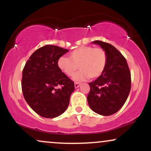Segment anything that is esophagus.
I'll return each mask as SVG.
<instances>
[{
	"label": "esophagus",
	"instance_id": "obj_1",
	"mask_svg": "<svg viewBox=\"0 0 151 151\" xmlns=\"http://www.w3.org/2000/svg\"><path fill=\"white\" fill-rule=\"evenodd\" d=\"M80 83H79V82H75L74 83V87L75 88H78L79 87V86H80Z\"/></svg>",
	"mask_w": 151,
	"mask_h": 151
}]
</instances>
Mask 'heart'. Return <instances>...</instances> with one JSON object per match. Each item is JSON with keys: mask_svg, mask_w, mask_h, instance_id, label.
<instances>
[{"mask_svg": "<svg viewBox=\"0 0 151 151\" xmlns=\"http://www.w3.org/2000/svg\"><path fill=\"white\" fill-rule=\"evenodd\" d=\"M107 65V54L101 47L94 48L83 46L71 52L70 58L61 57L58 61L59 68L67 77H74L77 81H82L90 77L96 79L104 72Z\"/></svg>", "mask_w": 151, "mask_h": 151, "instance_id": "1", "label": "heart"}]
</instances>
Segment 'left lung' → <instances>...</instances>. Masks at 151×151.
Instances as JSON below:
<instances>
[{"instance_id":"1","label":"left lung","mask_w":151,"mask_h":151,"mask_svg":"<svg viewBox=\"0 0 151 151\" xmlns=\"http://www.w3.org/2000/svg\"><path fill=\"white\" fill-rule=\"evenodd\" d=\"M107 54L104 72L92 82L87 101L90 108L100 115L110 116L124 106L131 91V77L125 58L115 47L107 42L96 40Z\"/></svg>"}]
</instances>
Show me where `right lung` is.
Returning a JSON list of instances; mask_svg holds the SVG:
<instances>
[{"instance_id":"right-lung-1","label":"right lung","mask_w":151,"mask_h":151,"mask_svg":"<svg viewBox=\"0 0 151 151\" xmlns=\"http://www.w3.org/2000/svg\"><path fill=\"white\" fill-rule=\"evenodd\" d=\"M68 51L58 46H43L32 53L22 70L24 98L41 116H59L70 104L74 83L58 65L60 57Z\"/></svg>"}]
</instances>
